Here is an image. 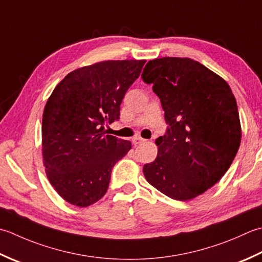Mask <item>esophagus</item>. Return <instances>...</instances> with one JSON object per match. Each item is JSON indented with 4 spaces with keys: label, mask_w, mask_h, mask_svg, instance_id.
<instances>
[{
    "label": "esophagus",
    "mask_w": 262,
    "mask_h": 262,
    "mask_svg": "<svg viewBox=\"0 0 262 262\" xmlns=\"http://www.w3.org/2000/svg\"><path fill=\"white\" fill-rule=\"evenodd\" d=\"M146 140L143 138H141V137H135L132 139V142L135 143V145H140V143H142V142H145Z\"/></svg>",
    "instance_id": "34e87169"
}]
</instances>
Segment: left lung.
I'll return each mask as SVG.
<instances>
[{
  "mask_svg": "<svg viewBox=\"0 0 262 262\" xmlns=\"http://www.w3.org/2000/svg\"><path fill=\"white\" fill-rule=\"evenodd\" d=\"M141 77L152 83L168 124L143 174L169 198L193 199L215 185L236 156L241 123L235 97L225 80L188 57L155 58Z\"/></svg>",
  "mask_w": 262,
  "mask_h": 262,
  "instance_id": "1",
  "label": "left lung"
}]
</instances>
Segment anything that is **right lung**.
Wrapping results in <instances>:
<instances>
[{
	"mask_svg": "<svg viewBox=\"0 0 262 262\" xmlns=\"http://www.w3.org/2000/svg\"><path fill=\"white\" fill-rule=\"evenodd\" d=\"M146 60L103 61L70 72L42 113L41 146L47 179L69 204L88 207L108 189L117 161L131 142L105 135Z\"/></svg>",
	"mask_w": 262,
	"mask_h": 262,
	"instance_id": "add662e5",
	"label": "right lung"
}]
</instances>
